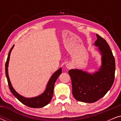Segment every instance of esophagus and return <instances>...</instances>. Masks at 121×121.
Wrapping results in <instances>:
<instances>
[{"mask_svg": "<svg viewBox=\"0 0 121 121\" xmlns=\"http://www.w3.org/2000/svg\"><path fill=\"white\" fill-rule=\"evenodd\" d=\"M66 67H67V69H70L71 67H72V65L69 64H67V65H66Z\"/></svg>", "mask_w": 121, "mask_h": 121, "instance_id": "obj_1", "label": "esophagus"}]
</instances>
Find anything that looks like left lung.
I'll list each match as a JSON object with an SVG mask.
<instances>
[{
  "label": "left lung",
  "instance_id": "left-lung-1",
  "mask_svg": "<svg viewBox=\"0 0 121 121\" xmlns=\"http://www.w3.org/2000/svg\"><path fill=\"white\" fill-rule=\"evenodd\" d=\"M95 44L102 55V66L97 72L88 74L78 69H71L69 74L72 84V94L78 101L95 102L104 96L115 80V59L106 41L96 34Z\"/></svg>",
  "mask_w": 121,
  "mask_h": 121
}]
</instances>
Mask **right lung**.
Instances as JSON below:
<instances>
[{"instance_id": "1", "label": "right lung", "mask_w": 121, "mask_h": 121, "mask_svg": "<svg viewBox=\"0 0 121 121\" xmlns=\"http://www.w3.org/2000/svg\"><path fill=\"white\" fill-rule=\"evenodd\" d=\"M14 46L11 48L9 52V54H8L7 60H6L5 63V74L6 78H7L8 85H9V89L10 90L11 92L14 95V96L19 101H20L21 103H22L24 105L27 106L28 107H31V108H41V107L45 106L47 104L49 103L51 101V99L52 98L53 94V89L54 84L56 80H57L58 77L59 75L62 73V68L59 69L58 70L54 73L53 74L52 77L49 79L47 85L46 90L41 95L37 97H33V98H25V97H22V96L20 95L19 94L16 92L12 86H11V82H10V79L8 76V63H9L10 55L11 51L12 50Z\"/></svg>"}]
</instances>
